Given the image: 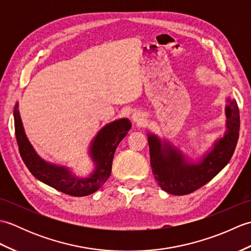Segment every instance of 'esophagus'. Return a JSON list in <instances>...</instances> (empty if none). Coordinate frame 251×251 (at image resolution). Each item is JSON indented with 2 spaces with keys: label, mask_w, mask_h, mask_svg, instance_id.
Returning a JSON list of instances; mask_svg holds the SVG:
<instances>
[{
  "label": "esophagus",
  "mask_w": 251,
  "mask_h": 251,
  "mask_svg": "<svg viewBox=\"0 0 251 251\" xmlns=\"http://www.w3.org/2000/svg\"><path fill=\"white\" fill-rule=\"evenodd\" d=\"M131 120H132V122L135 123L136 125H141V124H143V122L146 121L145 114H143L142 112L137 111V112H135V113H132Z\"/></svg>",
  "instance_id": "obj_1"
}]
</instances>
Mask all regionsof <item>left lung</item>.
Segmentation results:
<instances>
[{"label": "left lung", "mask_w": 251, "mask_h": 251, "mask_svg": "<svg viewBox=\"0 0 251 251\" xmlns=\"http://www.w3.org/2000/svg\"><path fill=\"white\" fill-rule=\"evenodd\" d=\"M226 102V131L196 163L185 157L173 143L148 134L152 172L165 192L190 194L209 182L230 162L239 136V110L236 100L227 98Z\"/></svg>", "instance_id": "left-lung-1"}]
</instances>
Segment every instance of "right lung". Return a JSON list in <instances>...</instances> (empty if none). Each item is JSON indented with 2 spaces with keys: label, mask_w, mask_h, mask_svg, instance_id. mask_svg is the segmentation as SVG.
Wrapping results in <instances>:
<instances>
[{
  "label": "right lung",
  "mask_w": 251,
  "mask_h": 251,
  "mask_svg": "<svg viewBox=\"0 0 251 251\" xmlns=\"http://www.w3.org/2000/svg\"><path fill=\"white\" fill-rule=\"evenodd\" d=\"M14 120L20 155L30 173L51 188L78 197L95 193L109 179L116 148L131 127L130 121L127 119L115 120L103 126L89 147L88 154L95 165L93 173L88 177H76L70 168L49 163L37 155L25 136L18 103H16L14 109Z\"/></svg>",
  "instance_id": "add662e5"
}]
</instances>
